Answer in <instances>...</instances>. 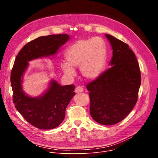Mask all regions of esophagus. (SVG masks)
I'll return each mask as SVG.
<instances>
[{
	"instance_id": "34e87169",
	"label": "esophagus",
	"mask_w": 158,
	"mask_h": 158,
	"mask_svg": "<svg viewBox=\"0 0 158 158\" xmlns=\"http://www.w3.org/2000/svg\"><path fill=\"white\" fill-rule=\"evenodd\" d=\"M75 92L76 93H81L83 92V88L81 86H78L75 89Z\"/></svg>"
}]
</instances>
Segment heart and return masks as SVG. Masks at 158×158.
<instances>
[{
  "label": "heart",
  "mask_w": 158,
  "mask_h": 158,
  "mask_svg": "<svg viewBox=\"0 0 158 158\" xmlns=\"http://www.w3.org/2000/svg\"><path fill=\"white\" fill-rule=\"evenodd\" d=\"M66 62L60 64L62 73L68 77L76 76L74 69L79 68L82 76L88 81L97 79L106 62L107 51L104 41L100 38L80 40L66 51Z\"/></svg>",
  "instance_id": "heart-1"
}]
</instances>
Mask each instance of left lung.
<instances>
[{
    "instance_id": "1",
    "label": "left lung",
    "mask_w": 158,
    "mask_h": 158,
    "mask_svg": "<svg viewBox=\"0 0 158 158\" xmlns=\"http://www.w3.org/2000/svg\"><path fill=\"white\" fill-rule=\"evenodd\" d=\"M112 50L110 68L87 85L90 114L102 125H113L124 119L136 105L141 79L137 59L129 46L105 34Z\"/></svg>"
}]
</instances>
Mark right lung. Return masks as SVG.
<instances>
[{"instance_id": "add662e5", "label": "right lung", "mask_w": 158, "mask_h": 158, "mask_svg": "<svg viewBox=\"0 0 158 158\" xmlns=\"http://www.w3.org/2000/svg\"><path fill=\"white\" fill-rule=\"evenodd\" d=\"M69 39L68 34L39 37L25 45L15 59L10 75L13 102L24 118L39 129H54L62 123L65 109L76 94L75 86H62L55 79H52L43 94L32 97L22 88L24 74L29 62L42 57H54Z\"/></svg>"}]
</instances>
